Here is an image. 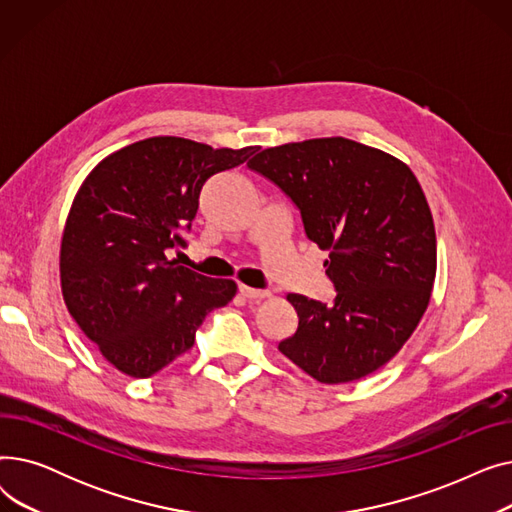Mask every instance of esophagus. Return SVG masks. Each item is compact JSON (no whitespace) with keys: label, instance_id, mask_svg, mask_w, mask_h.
<instances>
[{"label":"esophagus","instance_id":"esophagus-1","mask_svg":"<svg viewBox=\"0 0 512 512\" xmlns=\"http://www.w3.org/2000/svg\"><path fill=\"white\" fill-rule=\"evenodd\" d=\"M238 292L242 294V297H245V299H251V301H261V299H265V297H270V292H267V290L251 288V286H245V284H240V286H238Z\"/></svg>","mask_w":512,"mask_h":512}]
</instances>
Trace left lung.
Listing matches in <instances>:
<instances>
[{"instance_id": "1", "label": "left lung", "mask_w": 512, "mask_h": 512, "mask_svg": "<svg viewBox=\"0 0 512 512\" xmlns=\"http://www.w3.org/2000/svg\"><path fill=\"white\" fill-rule=\"evenodd\" d=\"M251 170L299 207L321 251L334 303L288 294L299 328L280 353L321 384L386 365L415 332L436 278V228L415 174L390 153L330 137L257 153Z\"/></svg>"}]
</instances>
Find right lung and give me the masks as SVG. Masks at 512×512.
Masks as SVG:
<instances>
[{
	"mask_svg": "<svg viewBox=\"0 0 512 512\" xmlns=\"http://www.w3.org/2000/svg\"><path fill=\"white\" fill-rule=\"evenodd\" d=\"M259 147L213 149L151 137L101 159L80 184L64 226V303L99 353L130 378H151L195 344L209 311L236 282L168 259L184 247L203 184L245 164Z\"/></svg>",
	"mask_w": 512,
	"mask_h": 512,
	"instance_id": "add662e5",
	"label": "right lung"
}]
</instances>
